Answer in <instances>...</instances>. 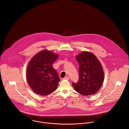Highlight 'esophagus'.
<instances>
[{
  "mask_svg": "<svg viewBox=\"0 0 129 129\" xmlns=\"http://www.w3.org/2000/svg\"><path fill=\"white\" fill-rule=\"evenodd\" d=\"M63 79V80H69V77H65Z\"/></svg>",
  "mask_w": 129,
  "mask_h": 129,
  "instance_id": "34e87169",
  "label": "esophagus"
}]
</instances>
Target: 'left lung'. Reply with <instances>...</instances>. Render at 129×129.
<instances>
[{"instance_id": "8db88e82", "label": "left lung", "mask_w": 129, "mask_h": 129, "mask_svg": "<svg viewBox=\"0 0 129 129\" xmlns=\"http://www.w3.org/2000/svg\"><path fill=\"white\" fill-rule=\"evenodd\" d=\"M79 63V80L72 83L75 90L83 95L96 93L104 80L102 66L97 57L92 53L84 51L76 56Z\"/></svg>"}]
</instances>
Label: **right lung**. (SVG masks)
<instances>
[{"instance_id": "obj_1", "label": "right lung", "mask_w": 129, "mask_h": 129, "mask_svg": "<svg viewBox=\"0 0 129 129\" xmlns=\"http://www.w3.org/2000/svg\"><path fill=\"white\" fill-rule=\"evenodd\" d=\"M58 57L51 51L43 50L30 60L26 70V78L31 89L37 94L46 95L57 88L60 79L53 63Z\"/></svg>"}]
</instances>
